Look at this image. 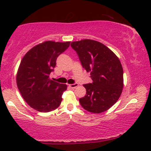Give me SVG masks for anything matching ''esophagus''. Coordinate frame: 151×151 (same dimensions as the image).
Segmentation results:
<instances>
[{
	"instance_id": "esophagus-1",
	"label": "esophagus",
	"mask_w": 151,
	"mask_h": 151,
	"mask_svg": "<svg viewBox=\"0 0 151 151\" xmlns=\"http://www.w3.org/2000/svg\"><path fill=\"white\" fill-rule=\"evenodd\" d=\"M78 86V84L77 83H75V84H69V86L71 87V88H75L77 87V86Z\"/></svg>"
}]
</instances>
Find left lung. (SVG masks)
Segmentation results:
<instances>
[{"instance_id":"8db88e82","label":"left lung","mask_w":151,"mask_h":151,"mask_svg":"<svg viewBox=\"0 0 151 151\" xmlns=\"http://www.w3.org/2000/svg\"><path fill=\"white\" fill-rule=\"evenodd\" d=\"M71 46L93 80L83 85L86 93L80 98V104L93 113L109 110L118 100L124 86L123 68L118 57L102 43L90 39L72 42Z\"/></svg>"}]
</instances>
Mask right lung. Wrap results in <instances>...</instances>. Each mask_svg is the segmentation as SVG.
<instances>
[{"label": "right lung", "mask_w": 151, "mask_h": 151, "mask_svg": "<svg viewBox=\"0 0 151 151\" xmlns=\"http://www.w3.org/2000/svg\"><path fill=\"white\" fill-rule=\"evenodd\" d=\"M70 42L45 41L28 51L22 59L16 74L18 90L28 105L39 112H50L61 104L67 86L49 78L56 59Z\"/></svg>", "instance_id": "1"}]
</instances>
